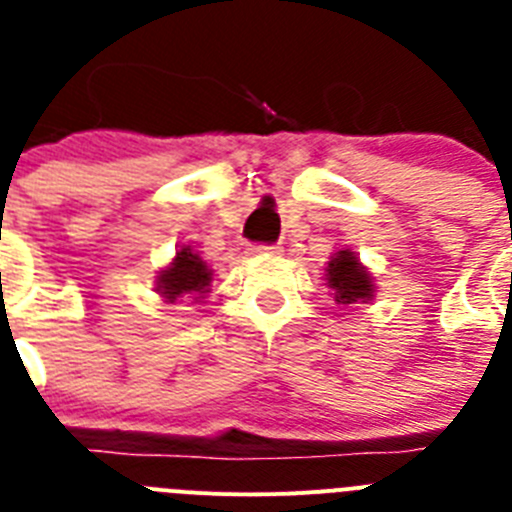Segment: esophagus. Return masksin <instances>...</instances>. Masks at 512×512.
Listing matches in <instances>:
<instances>
[{
	"label": "esophagus",
	"mask_w": 512,
	"mask_h": 512,
	"mask_svg": "<svg viewBox=\"0 0 512 512\" xmlns=\"http://www.w3.org/2000/svg\"><path fill=\"white\" fill-rule=\"evenodd\" d=\"M252 255H278L281 247L278 244H250Z\"/></svg>",
	"instance_id": "esophagus-1"
}]
</instances>
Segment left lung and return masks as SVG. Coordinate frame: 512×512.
Segmentation results:
<instances>
[{
	"label": "left lung",
	"mask_w": 512,
	"mask_h": 512,
	"mask_svg": "<svg viewBox=\"0 0 512 512\" xmlns=\"http://www.w3.org/2000/svg\"><path fill=\"white\" fill-rule=\"evenodd\" d=\"M327 283L335 291L337 304H358L373 299V278L350 250H337L327 262Z\"/></svg>",
	"instance_id": "obj_1"
}]
</instances>
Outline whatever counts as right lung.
I'll return each instance as SVG.
<instances>
[{"label": "right lung", "mask_w": 512, "mask_h": 512, "mask_svg": "<svg viewBox=\"0 0 512 512\" xmlns=\"http://www.w3.org/2000/svg\"><path fill=\"white\" fill-rule=\"evenodd\" d=\"M208 283H211V270H208L206 262L190 247H182L175 260L170 262V268H164L157 275V293L167 304H175L182 296L201 299L208 291Z\"/></svg>", "instance_id": "right-lung-1"}]
</instances>
